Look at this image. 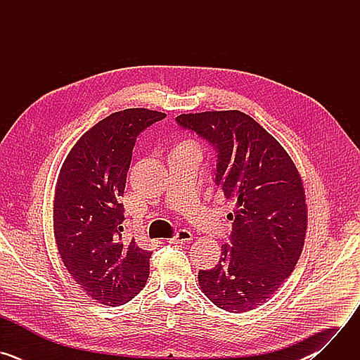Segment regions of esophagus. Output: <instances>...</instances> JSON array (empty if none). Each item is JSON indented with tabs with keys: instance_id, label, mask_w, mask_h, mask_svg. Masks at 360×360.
I'll return each instance as SVG.
<instances>
[{
	"instance_id": "esophagus-1",
	"label": "esophagus",
	"mask_w": 360,
	"mask_h": 360,
	"mask_svg": "<svg viewBox=\"0 0 360 360\" xmlns=\"http://www.w3.org/2000/svg\"><path fill=\"white\" fill-rule=\"evenodd\" d=\"M191 240H192V233L189 231H186V229H181V231H178L176 236L171 238L168 242L169 243H181L182 245V243H188Z\"/></svg>"
}]
</instances>
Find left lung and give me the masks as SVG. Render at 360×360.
<instances>
[{"mask_svg": "<svg viewBox=\"0 0 360 360\" xmlns=\"http://www.w3.org/2000/svg\"><path fill=\"white\" fill-rule=\"evenodd\" d=\"M179 127L218 150L215 184L235 203L231 245L199 271L200 290L226 312L265 303L295 269L304 245L307 205L300 174L285 148L240 111L181 114Z\"/></svg>", "mask_w": 360, "mask_h": 360, "instance_id": "1", "label": "left lung"}]
</instances>
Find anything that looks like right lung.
Listing matches in <instances>:
<instances>
[{
	"instance_id": "add662e5",
	"label": "right lung",
	"mask_w": 360,
	"mask_h": 360,
	"mask_svg": "<svg viewBox=\"0 0 360 360\" xmlns=\"http://www.w3.org/2000/svg\"><path fill=\"white\" fill-rule=\"evenodd\" d=\"M167 117L146 108L111 114L67 155L54 195V236L72 279L92 299L120 306L146 285L152 252L124 236V205L136 136Z\"/></svg>"
}]
</instances>
